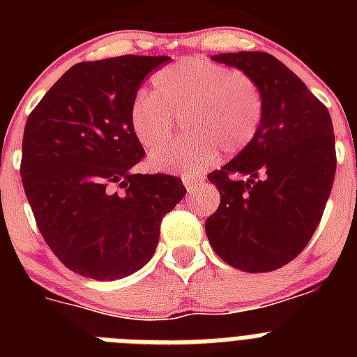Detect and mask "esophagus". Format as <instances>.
<instances>
[{
  "label": "esophagus",
  "instance_id": "1",
  "mask_svg": "<svg viewBox=\"0 0 357 357\" xmlns=\"http://www.w3.org/2000/svg\"><path fill=\"white\" fill-rule=\"evenodd\" d=\"M182 181H184L185 189H188L189 193H191V191H195V189H197L198 185L204 182V176L202 175H184L182 176Z\"/></svg>",
  "mask_w": 357,
  "mask_h": 357
}]
</instances>
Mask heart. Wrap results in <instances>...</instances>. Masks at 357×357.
<instances>
[{
	"instance_id": "heart-1",
	"label": "heart",
	"mask_w": 357,
	"mask_h": 357,
	"mask_svg": "<svg viewBox=\"0 0 357 357\" xmlns=\"http://www.w3.org/2000/svg\"><path fill=\"white\" fill-rule=\"evenodd\" d=\"M264 116L263 93L245 73L206 59H182L151 77V94H137L128 110L132 134L153 148L172 137L173 118H182L188 137L148 155L157 172L193 175L220 151L236 155L254 141Z\"/></svg>"
}]
</instances>
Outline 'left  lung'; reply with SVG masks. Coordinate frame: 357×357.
<instances>
[{
	"instance_id": "obj_1",
	"label": "left lung",
	"mask_w": 357,
	"mask_h": 357,
	"mask_svg": "<svg viewBox=\"0 0 357 357\" xmlns=\"http://www.w3.org/2000/svg\"><path fill=\"white\" fill-rule=\"evenodd\" d=\"M263 93L264 116L250 144L207 175L220 206L207 218L211 247L248 273L273 272L304 250L326 209L336 172L329 110L304 82L264 52L213 55Z\"/></svg>"
}]
</instances>
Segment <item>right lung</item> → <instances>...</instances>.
<instances>
[{"mask_svg": "<svg viewBox=\"0 0 357 357\" xmlns=\"http://www.w3.org/2000/svg\"><path fill=\"white\" fill-rule=\"evenodd\" d=\"M168 61L78 62L28 116L24 193L44 241L75 273L116 280L141 270L155 254L164 214L184 198L181 178L134 172L144 150L128 110L146 75Z\"/></svg>", "mask_w": 357, "mask_h": 357, "instance_id": "right-lung-1", "label": "right lung"}]
</instances>
